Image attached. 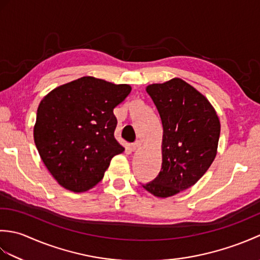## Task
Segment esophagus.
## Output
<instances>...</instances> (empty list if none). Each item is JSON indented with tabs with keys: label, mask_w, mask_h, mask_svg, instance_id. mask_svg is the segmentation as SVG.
<instances>
[{
	"label": "esophagus",
	"mask_w": 260,
	"mask_h": 260,
	"mask_svg": "<svg viewBox=\"0 0 260 260\" xmlns=\"http://www.w3.org/2000/svg\"><path fill=\"white\" fill-rule=\"evenodd\" d=\"M141 145H142L141 141H135L133 144H131V150L133 151V152H135L136 150H139V148L141 147Z\"/></svg>",
	"instance_id": "esophagus-1"
}]
</instances>
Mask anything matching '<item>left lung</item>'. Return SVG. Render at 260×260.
Wrapping results in <instances>:
<instances>
[{
	"instance_id": "8db88e82",
	"label": "left lung",
	"mask_w": 260,
	"mask_h": 260,
	"mask_svg": "<svg viewBox=\"0 0 260 260\" xmlns=\"http://www.w3.org/2000/svg\"><path fill=\"white\" fill-rule=\"evenodd\" d=\"M163 125L162 168L143 184L157 198L189 189L207 172L217 155L220 120L213 106L180 78L146 87Z\"/></svg>"
}]
</instances>
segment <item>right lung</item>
Listing matches in <instances>:
<instances>
[{"mask_svg": "<svg viewBox=\"0 0 260 260\" xmlns=\"http://www.w3.org/2000/svg\"><path fill=\"white\" fill-rule=\"evenodd\" d=\"M131 90L129 85L88 76L43 97L33 137L42 162L64 189H91L102 181L112 158L124 152L114 136V108Z\"/></svg>", "mask_w": 260, "mask_h": 260, "instance_id": "1", "label": "right lung"}]
</instances>
